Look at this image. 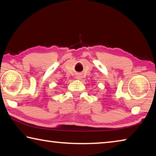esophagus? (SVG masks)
I'll return each instance as SVG.
<instances>
[{
    "instance_id": "34e87169",
    "label": "esophagus",
    "mask_w": 156,
    "mask_h": 156,
    "mask_svg": "<svg viewBox=\"0 0 156 156\" xmlns=\"http://www.w3.org/2000/svg\"><path fill=\"white\" fill-rule=\"evenodd\" d=\"M76 78L78 79V80H81L82 75L80 74V73H77V74H76Z\"/></svg>"
}]
</instances>
